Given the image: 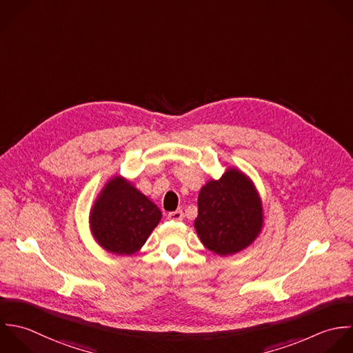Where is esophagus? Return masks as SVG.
I'll return each instance as SVG.
<instances>
[{
	"instance_id": "1",
	"label": "esophagus",
	"mask_w": 353,
	"mask_h": 353,
	"mask_svg": "<svg viewBox=\"0 0 353 353\" xmlns=\"http://www.w3.org/2000/svg\"><path fill=\"white\" fill-rule=\"evenodd\" d=\"M183 217H184V213L181 210H174V212L168 213V219L173 220V221H181Z\"/></svg>"
}]
</instances>
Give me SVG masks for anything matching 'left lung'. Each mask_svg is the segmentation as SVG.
Returning a JSON list of instances; mask_svg holds the SVG:
<instances>
[{"label": "left lung", "mask_w": 353, "mask_h": 353, "mask_svg": "<svg viewBox=\"0 0 353 353\" xmlns=\"http://www.w3.org/2000/svg\"><path fill=\"white\" fill-rule=\"evenodd\" d=\"M261 228V201L246 174L228 169L220 180L202 187L195 230L210 252L235 254L252 245Z\"/></svg>", "instance_id": "8db88e82"}]
</instances>
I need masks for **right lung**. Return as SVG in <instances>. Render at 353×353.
Wrapping results in <instances>:
<instances>
[{"label": "right lung", "mask_w": 353, "mask_h": 353, "mask_svg": "<svg viewBox=\"0 0 353 353\" xmlns=\"http://www.w3.org/2000/svg\"><path fill=\"white\" fill-rule=\"evenodd\" d=\"M162 217L144 194L122 177L111 179L90 210V230L110 253L130 256L147 241Z\"/></svg>", "instance_id": "obj_1"}]
</instances>
